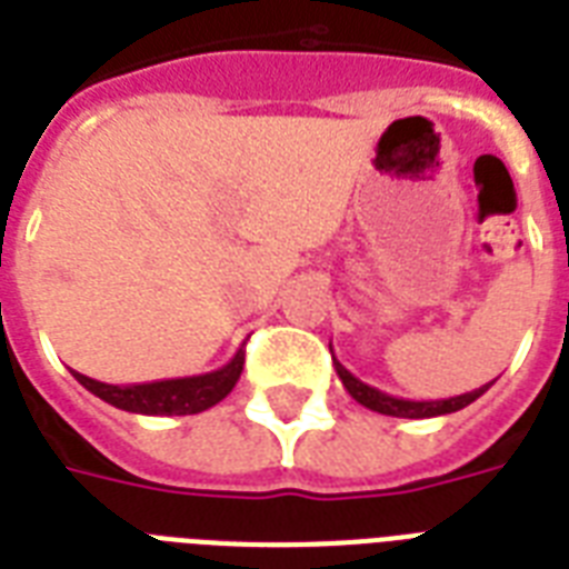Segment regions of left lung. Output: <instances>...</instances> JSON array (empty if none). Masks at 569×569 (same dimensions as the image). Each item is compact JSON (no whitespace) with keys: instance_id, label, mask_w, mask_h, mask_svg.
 <instances>
[{"instance_id":"obj_1","label":"left lung","mask_w":569,"mask_h":569,"mask_svg":"<svg viewBox=\"0 0 569 569\" xmlns=\"http://www.w3.org/2000/svg\"><path fill=\"white\" fill-rule=\"evenodd\" d=\"M333 351V348H330ZM333 366H337V375L342 380V387L348 389V396L355 398L357 405L369 407L375 413L383 416H398V419H428V416H446V413H458L467 405H472L476 398H481L487 389L493 387V380L485 383V387L472 389V392H463V396H451V398H437V401H413V398H398L389 396V392H380V389L369 387L360 378L348 372L346 366L339 363L333 357Z\"/></svg>"}]
</instances>
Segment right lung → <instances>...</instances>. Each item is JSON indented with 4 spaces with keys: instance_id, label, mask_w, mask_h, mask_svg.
<instances>
[{
    "instance_id": "right-lung-1",
    "label": "right lung",
    "mask_w": 569,
    "mask_h": 569,
    "mask_svg": "<svg viewBox=\"0 0 569 569\" xmlns=\"http://www.w3.org/2000/svg\"><path fill=\"white\" fill-rule=\"evenodd\" d=\"M241 366H244V351H236L232 360L221 369L206 375H191V378H171V380H153V383H102L88 375H76L88 392H93L102 401H109L118 410L127 413H144V416H191L203 413L214 407L221 398H227L241 378Z\"/></svg>"
}]
</instances>
